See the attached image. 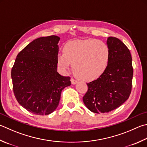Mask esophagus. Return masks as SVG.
Wrapping results in <instances>:
<instances>
[{
  "label": "esophagus",
  "mask_w": 147,
  "mask_h": 147,
  "mask_svg": "<svg viewBox=\"0 0 147 147\" xmlns=\"http://www.w3.org/2000/svg\"><path fill=\"white\" fill-rule=\"evenodd\" d=\"M71 84H73V85L76 84V83L78 82V81L76 80H74V78H71Z\"/></svg>",
  "instance_id": "obj_1"
}]
</instances>
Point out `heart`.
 Instances as JSON below:
<instances>
[{
    "mask_svg": "<svg viewBox=\"0 0 147 147\" xmlns=\"http://www.w3.org/2000/svg\"><path fill=\"white\" fill-rule=\"evenodd\" d=\"M110 60V50L105 42L96 39L77 40L67 42L63 54L58 56V66L63 71L73 64L77 78L92 81L102 75Z\"/></svg>",
    "mask_w": 147,
    "mask_h": 147,
    "instance_id": "heart-1",
    "label": "heart"
}]
</instances>
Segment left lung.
<instances>
[{
  "mask_svg": "<svg viewBox=\"0 0 147 147\" xmlns=\"http://www.w3.org/2000/svg\"><path fill=\"white\" fill-rule=\"evenodd\" d=\"M107 44L110 60L100 78L87 83L88 90L83 97L87 109L94 113H109L129 98L132 90L133 68L129 49L116 37H109Z\"/></svg>",
  "mask_w": 147,
  "mask_h": 147,
  "instance_id": "1",
  "label": "left lung"
}]
</instances>
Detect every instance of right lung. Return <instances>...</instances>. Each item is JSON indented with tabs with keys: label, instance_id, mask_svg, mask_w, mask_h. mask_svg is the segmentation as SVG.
<instances>
[{
	"label": "right lung",
	"instance_id": "add662e5",
	"mask_svg": "<svg viewBox=\"0 0 147 147\" xmlns=\"http://www.w3.org/2000/svg\"><path fill=\"white\" fill-rule=\"evenodd\" d=\"M55 35L40 37L18 53L11 69L14 95L18 103L36 115H48L59 104L61 92L71 78L57 72L58 43Z\"/></svg>",
	"mask_w": 147,
	"mask_h": 147
}]
</instances>
